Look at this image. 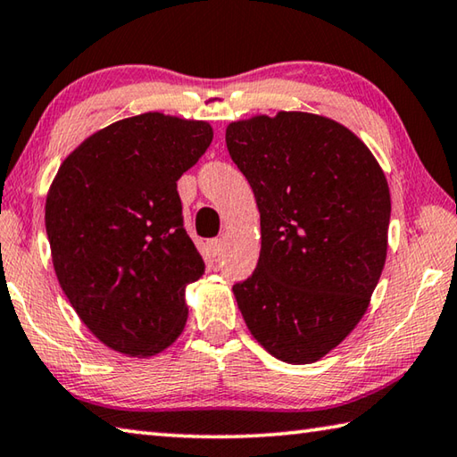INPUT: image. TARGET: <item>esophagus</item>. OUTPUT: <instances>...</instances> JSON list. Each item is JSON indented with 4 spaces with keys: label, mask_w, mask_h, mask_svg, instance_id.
Instances as JSON below:
<instances>
[{
    "label": "esophagus",
    "mask_w": 457,
    "mask_h": 457,
    "mask_svg": "<svg viewBox=\"0 0 457 457\" xmlns=\"http://www.w3.org/2000/svg\"><path fill=\"white\" fill-rule=\"evenodd\" d=\"M205 250H207V253H210L212 257L220 255L221 250H223V242H221V239H210V242L205 244Z\"/></svg>",
    "instance_id": "1"
}]
</instances>
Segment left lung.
Returning <instances> with one entry per match:
<instances>
[{
	"instance_id": "8db88e82",
	"label": "left lung",
	"mask_w": 457,
	"mask_h": 457,
	"mask_svg": "<svg viewBox=\"0 0 457 457\" xmlns=\"http://www.w3.org/2000/svg\"><path fill=\"white\" fill-rule=\"evenodd\" d=\"M226 144L262 223L257 268L234 286L239 312L273 358L318 361L358 326L384 270V171L342 123L303 112L229 123Z\"/></svg>"
}]
</instances>
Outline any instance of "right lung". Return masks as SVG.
<instances>
[{"label":"right lung","mask_w":457,"mask_h":457,"mask_svg":"<svg viewBox=\"0 0 457 457\" xmlns=\"http://www.w3.org/2000/svg\"><path fill=\"white\" fill-rule=\"evenodd\" d=\"M212 139L205 121L136 115L89 136L49 187L55 276L79 320L115 352L160 353L186 326V287L205 263L184 229L178 179Z\"/></svg>","instance_id":"1"}]
</instances>
